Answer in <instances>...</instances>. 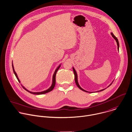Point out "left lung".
<instances>
[{
  "label": "left lung",
  "mask_w": 132,
  "mask_h": 132,
  "mask_svg": "<svg viewBox=\"0 0 132 132\" xmlns=\"http://www.w3.org/2000/svg\"><path fill=\"white\" fill-rule=\"evenodd\" d=\"M111 35H112V37L116 40V42H117V46H118V50L119 51V41H118V39H117V38L113 34V33H112V32H111ZM72 69H73V73H74V75H75V82H76V85H77V86L79 87V88L80 89V90H82V91H85V92H89V93H91V92H88V91H85V90H83L82 88H81V87H80V86L79 85V83H78V76H77V72H76V70L75 69V68H73V67H72ZM112 82H113V81H112ZM111 84H112V83L108 86V87H109L110 85H111ZM106 89H103V90H100V91H97V92H100V91H103V90H105Z\"/></svg>",
  "instance_id": "obj_1"
}]
</instances>
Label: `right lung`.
Returning a JSON list of instances; mask_svg holds the SVG:
<instances>
[{
	"instance_id": "1",
	"label": "right lung",
	"mask_w": 132,
	"mask_h": 132,
	"mask_svg": "<svg viewBox=\"0 0 132 132\" xmlns=\"http://www.w3.org/2000/svg\"><path fill=\"white\" fill-rule=\"evenodd\" d=\"M61 65V64H60V65L58 66V67L55 69V71H54V74H53V78H52V85H51V86L49 87V88L48 89H47V90H45V91H42V92H30V91H28V90H27V89L25 88V87H24V86H22V87H23V88H24L26 91H27V92H29L30 93L32 94H36V95L43 94H45V93H48V92H49L51 91L54 89V86H55V81H56V80H55L56 74V72H57V70H58L59 69V68H60ZM12 68H13V72H14V75H15V76H16V78H17V79H18V80L19 81V82L20 83V80H19V78H18V75H17V74H16V72H15V70H14V66H13V63H12Z\"/></svg>"
}]
</instances>
